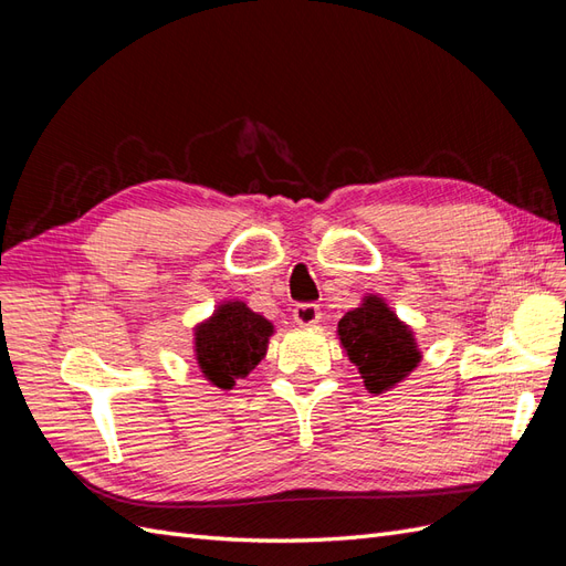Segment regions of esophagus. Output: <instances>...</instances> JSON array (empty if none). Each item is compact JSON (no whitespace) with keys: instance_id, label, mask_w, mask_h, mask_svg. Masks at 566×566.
Masks as SVG:
<instances>
[{"instance_id":"1","label":"esophagus","mask_w":566,"mask_h":566,"mask_svg":"<svg viewBox=\"0 0 566 566\" xmlns=\"http://www.w3.org/2000/svg\"><path fill=\"white\" fill-rule=\"evenodd\" d=\"M293 318H295V323L297 325H302V328H306V325H314V323H318L321 321V310H318V304H297L295 310H293Z\"/></svg>"}]
</instances>
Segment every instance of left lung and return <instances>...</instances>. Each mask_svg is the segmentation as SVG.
<instances>
[{"instance_id":"left-lung-1","label":"left lung","mask_w":566,"mask_h":566,"mask_svg":"<svg viewBox=\"0 0 566 566\" xmlns=\"http://www.w3.org/2000/svg\"><path fill=\"white\" fill-rule=\"evenodd\" d=\"M337 337L370 394L397 387L422 361L413 328L378 295H366L339 318Z\"/></svg>"}]
</instances>
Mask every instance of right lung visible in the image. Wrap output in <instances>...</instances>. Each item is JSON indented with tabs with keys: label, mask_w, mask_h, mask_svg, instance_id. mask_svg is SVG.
I'll return each instance as SVG.
<instances>
[{
	"label": "right lung",
	"mask_w": 566,
	"mask_h": 566,
	"mask_svg": "<svg viewBox=\"0 0 566 566\" xmlns=\"http://www.w3.org/2000/svg\"><path fill=\"white\" fill-rule=\"evenodd\" d=\"M271 335L273 323L245 302H221L193 328V358L202 378L219 389H233L266 356Z\"/></svg>",
	"instance_id": "obj_1"
}]
</instances>
